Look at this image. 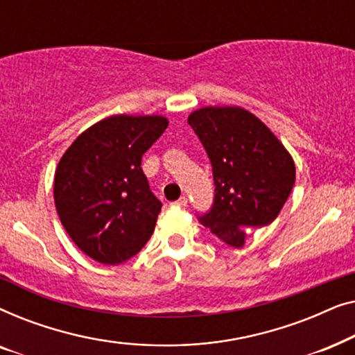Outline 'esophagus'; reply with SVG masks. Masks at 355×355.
I'll list each match as a JSON object with an SVG mask.
<instances>
[{
	"mask_svg": "<svg viewBox=\"0 0 355 355\" xmlns=\"http://www.w3.org/2000/svg\"><path fill=\"white\" fill-rule=\"evenodd\" d=\"M173 205H174V207H181V208H184V207L187 205V198H186V197L178 198L176 202H173Z\"/></svg>",
	"mask_w": 355,
	"mask_h": 355,
	"instance_id": "esophagus-1",
	"label": "esophagus"
}]
</instances>
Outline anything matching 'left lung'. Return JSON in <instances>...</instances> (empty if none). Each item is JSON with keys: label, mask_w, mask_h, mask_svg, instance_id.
I'll return each instance as SVG.
<instances>
[{"label": "left lung", "mask_w": 355, "mask_h": 355, "mask_svg": "<svg viewBox=\"0 0 355 355\" xmlns=\"http://www.w3.org/2000/svg\"><path fill=\"white\" fill-rule=\"evenodd\" d=\"M187 123L210 158L215 198L197 216L227 245H244L279 215L295 181L293 158L261 121L239 106H207Z\"/></svg>", "instance_id": "1"}]
</instances>
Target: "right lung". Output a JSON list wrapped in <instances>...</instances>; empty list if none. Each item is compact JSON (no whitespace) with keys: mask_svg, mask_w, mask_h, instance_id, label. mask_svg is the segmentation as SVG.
I'll return each instance as SVG.
<instances>
[{"mask_svg":"<svg viewBox=\"0 0 355 355\" xmlns=\"http://www.w3.org/2000/svg\"><path fill=\"white\" fill-rule=\"evenodd\" d=\"M166 128L163 116H111L82 132L60 159L56 211L74 244L95 261L123 263L152 236L162 202L140 164Z\"/></svg>","mask_w":355,"mask_h":355,"instance_id":"right-lung-1","label":"right lung"}]
</instances>
